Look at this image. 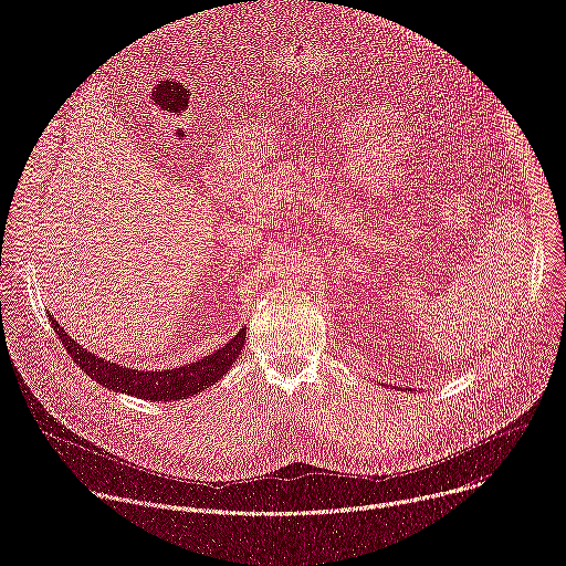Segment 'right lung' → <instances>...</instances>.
Instances as JSON below:
<instances>
[{"instance_id":"obj_1","label":"right lung","mask_w":566,"mask_h":566,"mask_svg":"<svg viewBox=\"0 0 566 566\" xmlns=\"http://www.w3.org/2000/svg\"><path fill=\"white\" fill-rule=\"evenodd\" d=\"M53 332L60 336L66 354H71L73 363L85 369L87 376L96 378L103 387L114 391H125L129 396H138L145 400H179L195 396L197 391L214 385L239 358L241 347H244L247 329H241L230 343H226L214 354L190 363L179 369H158V371H140V369H127L123 365L109 363L98 358L96 354H90L87 349L80 347L66 332L57 325V322L49 315Z\"/></svg>"}]
</instances>
